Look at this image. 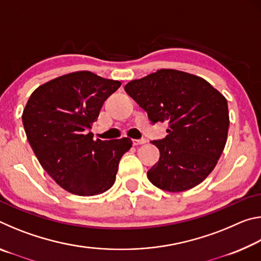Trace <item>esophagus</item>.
<instances>
[{
	"label": "esophagus",
	"instance_id": "obj_1",
	"mask_svg": "<svg viewBox=\"0 0 261 261\" xmlns=\"http://www.w3.org/2000/svg\"><path fill=\"white\" fill-rule=\"evenodd\" d=\"M146 143H147L146 139H134L135 146H138V145H143V144H146Z\"/></svg>",
	"mask_w": 261,
	"mask_h": 261
}]
</instances>
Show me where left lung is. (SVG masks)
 I'll return each instance as SVG.
<instances>
[{
  "mask_svg": "<svg viewBox=\"0 0 261 261\" xmlns=\"http://www.w3.org/2000/svg\"><path fill=\"white\" fill-rule=\"evenodd\" d=\"M124 90L152 123L167 122L168 135L152 141L160 159L147 171L156 188L187 191L200 184L227 143V99L204 78L174 69H161L127 83Z\"/></svg>",
  "mask_w": 261,
  "mask_h": 261,
  "instance_id": "1",
  "label": "left lung"
}]
</instances>
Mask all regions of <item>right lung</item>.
<instances>
[{
  "instance_id": "1",
  "label": "right lung",
  "mask_w": 261,
  "mask_h": 261,
  "mask_svg": "<svg viewBox=\"0 0 261 261\" xmlns=\"http://www.w3.org/2000/svg\"><path fill=\"white\" fill-rule=\"evenodd\" d=\"M121 82L76 71L39 86L21 115L28 140L47 174L77 196H96L113 187L130 138L93 139L88 132Z\"/></svg>"
}]
</instances>
